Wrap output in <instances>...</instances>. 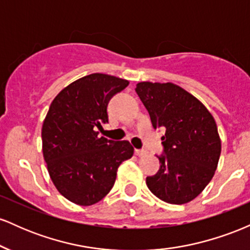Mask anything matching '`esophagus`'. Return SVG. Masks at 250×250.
<instances>
[{"mask_svg": "<svg viewBox=\"0 0 250 250\" xmlns=\"http://www.w3.org/2000/svg\"><path fill=\"white\" fill-rule=\"evenodd\" d=\"M146 154H148V151L145 149H135V155H137V156H143Z\"/></svg>", "mask_w": 250, "mask_h": 250, "instance_id": "34e87169", "label": "esophagus"}]
</instances>
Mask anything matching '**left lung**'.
<instances>
[{"instance_id":"obj_1","label":"left lung","mask_w":250,"mask_h":250,"mask_svg":"<svg viewBox=\"0 0 250 250\" xmlns=\"http://www.w3.org/2000/svg\"><path fill=\"white\" fill-rule=\"evenodd\" d=\"M136 93L153 127L166 129L159 171L146 180L149 190L171 205L190 202L213 179L221 140L213 115L196 97L174 83L140 82Z\"/></svg>"}]
</instances>
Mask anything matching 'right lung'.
<instances>
[{"label":"right lung","mask_w":250,"mask_h":250,"mask_svg":"<svg viewBox=\"0 0 250 250\" xmlns=\"http://www.w3.org/2000/svg\"><path fill=\"white\" fill-rule=\"evenodd\" d=\"M129 82L107 74H90L62 89L42 125V151L60 194L80 206L101 201L113 188L117 168L134 154L128 141L99 137L108 122L110 99Z\"/></svg>","instance_id":"1"}]
</instances>
